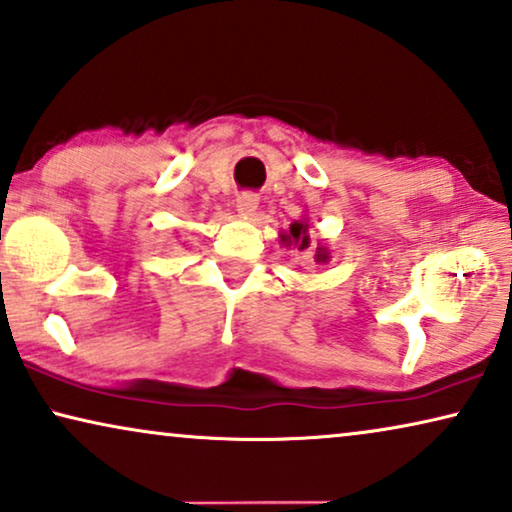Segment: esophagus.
I'll use <instances>...</instances> for the list:
<instances>
[{
	"label": "esophagus",
	"mask_w": 512,
	"mask_h": 512,
	"mask_svg": "<svg viewBox=\"0 0 512 512\" xmlns=\"http://www.w3.org/2000/svg\"><path fill=\"white\" fill-rule=\"evenodd\" d=\"M237 214L240 216H251L258 207V198L254 193H240L237 195Z\"/></svg>",
	"instance_id": "1"
}]
</instances>
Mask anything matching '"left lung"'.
<instances>
[{"label":"left lung","instance_id":"8db88e82","mask_svg":"<svg viewBox=\"0 0 512 512\" xmlns=\"http://www.w3.org/2000/svg\"><path fill=\"white\" fill-rule=\"evenodd\" d=\"M307 228H310V223H307V216H303L300 221H293L286 233H279V240H282L286 247H293L298 251H312L314 263H328L331 261V251H328L326 242L319 240L317 244H312Z\"/></svg>","mask_w":512,"mask_h":512}]
</instances>
